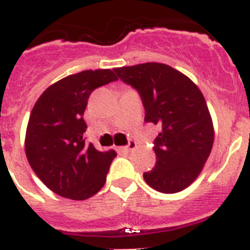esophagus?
<instances>
[{"label": "esophagus", "instance_id": "obj_1", "mask_svg": "<svg viewBox=\"0 0 250 250\" xmlns=\"http://www.w3.org/2000/svg\"><path fill=\"white\" fill-rule=\"evenodd\" d=\"M135 148H137V143L133 142V140H130L127 146H125V147H120V150H123V152H130V150L135 149Z\"/></svg>", "mask_w": 250, "mask_h": 250}]
</instances>
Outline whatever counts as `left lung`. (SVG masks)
Instances as JSON below:
<instances>
[{
  "label": "left lung",
  "mask_w": 250,
  "mask_h": 250,
  "mask_svg": "<svg viewBox=\"0 0 250 250\" xmlns=\"http://www.w3.org/2000/svg\"><path fill=\"white\" fill-rule=\"evenodd\" d=\"M115 73L139 92L144 120L161 129L154 139L157 162L144 172V180L166 194L184 190L199 176L213 146V123L203 94L187 75L166 63L123 66Z\"/></svg>",
  "instance_id": "left-lung-1"
}]
</instances>
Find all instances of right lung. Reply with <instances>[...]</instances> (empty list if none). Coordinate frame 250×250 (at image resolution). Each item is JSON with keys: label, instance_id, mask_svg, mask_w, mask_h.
I'll return each instance as SVG.
<instances>
[{"label": "right lung", "instance_id": "add662e5", "mask_svg": "<svg viewBox=\"0 0 250 250\" xmlns=\"http://www.w3.org/2000/svg\"><path fill=\"white\" fill-rule=\"evenodd\" d=\"M115 80L113 70H84L49 85L33 107L25 133L26 158L56 194L84 201L106 183L116 152H100L85 143L83 116L90 93Z\"/></svg>", "mask_w": 250, "mask_h": 250}]
</instances>
